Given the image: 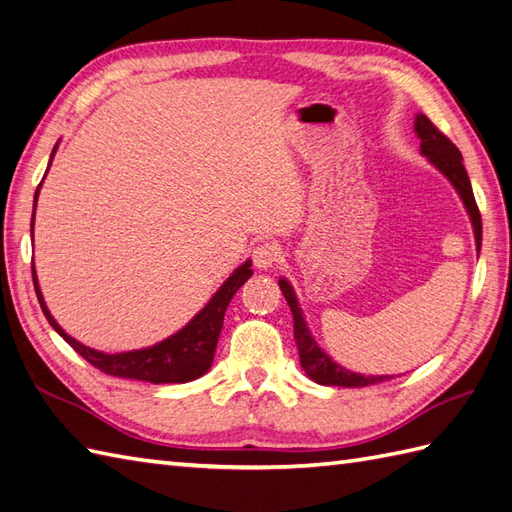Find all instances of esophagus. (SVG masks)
<instances>
[{
	"label": "esophagus",
	"mask_w": 512,
	"mask_h": 512,
	"mask_svg": "<svg viewBox=\"0 0 512 512\" xmlns=\"http://www.w3.org/2000/svg\"><path fill=\"white\" fill-rule=\"evenodd\" d=\"M280 243L278 241H260L254 252H252V260H254V267L258 269H269L273 267L280 260Z\"/></svg>",
	"instance_id": "1"
}]
</instances>
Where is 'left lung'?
I'll use <instances>...</instances> for the list:
<instances>
[{
  "instance_id": "left-lung-1",
  "label": "left lung",
  "mask_w": 512,
  "mask_h": 512,
  "mask_svg": "<svg viewBox=\"0 0 512 512\" xmlns=\"http://www.w3.org/2000/svg\"><path fill=\"white\" fill-rule=\"evenodd\" d=\"M415 132L421 139V145H419L421 154L426 156L432 165L454 184V189L458 191L460 199H463V204L471 217L473 234H476V245L480 252L482 219H480L476 197H473V191H471L467 169L463 165V154L458 152V147L450 139H447V136L439 128H436L426 115H417ZM280 289H282V295L286 297V304L291 306L293 339H295L297 352H299V363H302V369L306 371V376L310 380H315L317 384H326V386H369V384H378V382H384L391 378V376H363V373H354L350 369L336 365L334 360L317 345L313 334H310L306 321L302 317V308H299V304H297L293 286L282 278Z\"/></svg>"
}]
</instances>
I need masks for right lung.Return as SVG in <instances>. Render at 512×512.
<instances>
[{"mask_svg": "<svg viewBox=\"0 0 512 512\" xmlns=\"http://www.w3.org/2000/svg\"><path fill=\"white\" fill-rule=\"evenodd\" d=\"M39 191H41V184L34 195V208H36V197H39ZM32 226H34V217H32ZM249 267H252V263L247 260V263H243L239 269H236L232 276L221 284V289L213 295V299H210V302L199 310V313L186 323L180 332L171 334L169 339L160 341L152 347H145V350L121 352V354H104V352L91 350V347H86L80 341L73 339V336H69L58 326L52 313L47 310L39 289V282H36L34 269H32V278H34L36 297H39V304L43 308V315L49 321V326H52L82 358L89 360L93 367L108 373V376H117V378L145 380L152 384H182V382H191L199 376H204V373L210 369V365H213L215 347L223 328V315H226V308L230 304V299L234 297V293L239 291L241 286L249 280V276L254 273Z\"/></svg>", "mask_w": 512, "mask_h": 512, "instance_id": "1", "label": "right lung"}]
</instances>
